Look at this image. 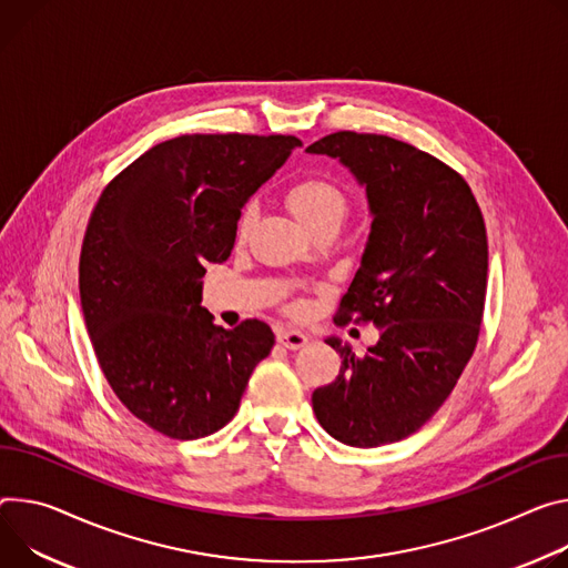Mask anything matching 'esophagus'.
<instances>
[{
  "label": "esophagus",
  "instance_id": "34e87169",
  "mask_svg": "<svg viewBox=\"0 0 568 568\" xmlns=\"http://www.w3.org/2000/svg\"><path fill=\"white\" fill-rule=\"evenodd\" d=\"M276 339H278V344H283L290 351H296V348L307 344V335L301 333V331H278Z\"/></svg>",
  "mask_w": 568,
  "mask_h": 568
}]
</instances>
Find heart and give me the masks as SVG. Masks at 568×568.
Wrapping results in <instances>:
<instances>
[{
    "label": "heart",
    "mask_w": 568,
    "mask_h": 568,
    "mask_svg": "<svg viewBox=\"0 0 568 568\" xmlns=\"http://www.w3.org/2000/svg\"><path fill=\"white\" fill-rule=\"evenodd\" d=\"M285 199L292 213L298 217V222L313 233L322 229H337L348 211L346 190L335 181H328L322 176H303L294 181L287 187ZM253 215H255V209L253 205H246L237 222V240L246 237ZM294 311H298V305H294Z\"/></svg>",
    "instance_id": "heart-1"
}]
</instances>
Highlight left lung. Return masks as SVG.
<instances>
[{"label":"left lung","mask_w":568,"mask_h":568,"mask_svg":"<svg viewBox=\"0 0 568 568\" xmlns=\"http://www.w3.org/2000/svg\"><path fill=\"white\" fill-rule=\"evenodd\" d=\"M305 151L339 159L367 187L372 233L335 324L381 331L365 355L328 339L342 367L313 392V409L342 444H392L435 415L476 351L487 294L485 220L469 183L407 142L337 131Z\"/></svg>","instance_id":"1"}]
</instances>
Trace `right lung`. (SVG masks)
I'll use <instances>...</instances> for the list:
<instances>
[{"mask_svg": "<svg viewBox=\"0 0 568 568\" xmlns=\"http://www.w3.org/2000/svg\"><path fill=\"white\" fill-rule=\"evenodd\" d=\"M301 146L294 135H181L144 151L90 215L79 292L109 385L172 439L224 428L274 346L265 322L226 331L201 307L209 263L231 255L246 199Z\"/></svg>", "mask_w": 568, "mask_h": 568, "instance_id": "1", "label": "right lung"}]
</instances>
